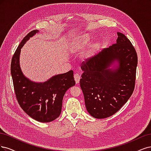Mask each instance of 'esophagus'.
Returning <instances> with one entry per match:
<instances>
[{
    "instance_id": "34e87169",
    "label": "esophagus",
    "mask_w": 151,
    "mask_h": 151,
    "mask_svg": "<svg viewBox=\"0 0 151 151\" xmlns=\"http://www.w3.org/2000/svg\"><path fill=\"white\" fill-rule=\"evenodd\" d=\"M74 78L76 81V83H79L80 80V75L78 73H76L74 75Z\"/></svg>"
}]
</instances>
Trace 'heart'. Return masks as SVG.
<instances>
[{"label": "heart", "mask_w": 151, "mask_h": 151, "mask_svg": "<svg viewBox=\"0 0 151 151\" xmlns=\"http://www.w3.org/2000/svg\"><path fill=\"white\" fill-rule=\"evenodd\" d=\"M90 38L88 35H85L78 37L73 45L74 50H80L83 46H84L90 42Z\"/></svg>", "instance_id": "heart-1"}]
</instances>
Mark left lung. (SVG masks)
Returning a JSON list of instances; mask_svg holds the SVG:
<instances>
[{
	"mask_svg": "<svg viewBox=\"0 0 151 151\" xmlns=\"http://www.w3.org/2000/svg\"><path fill=\"white\" fill-rule=\"evenodd\" d=\"M115 44L86 62L80 86L88 112L94 118L105 119L119 111L132 95L135 82L137 55L124 34L117 32ZM118 63L115 69L108 68Z\"/></svg>",
	"mask_w": 151,
	"mask_h": 151,
	"instance_id": "left-lung-1",
	"label": "left lung"
}]
</instances>
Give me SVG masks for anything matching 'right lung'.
I'll list each match as a JSON object with an SVG mask.
<instances>
[{"label": "right lung", "instance_id": "1", "mask_svg": "<svg viewBox=\"0 0 151 151\" xmlns=\"http://www.w3.org/2000/svg\"><path fill=\"white\" fill-rule=\"evenodd\" d=\"M39 31L28 33L19 44L12 58L11 71L14 88L19 105L31 118L41 122H50L61 112L63 99L67 90L75 85L73 71L57 75L44 83L29 80L19 65L21 49Z\"/></svg>", "mask_w": 151, "mask_h": 151}]
</instances>
